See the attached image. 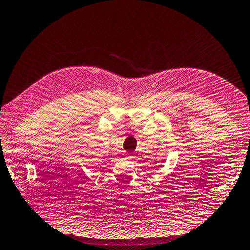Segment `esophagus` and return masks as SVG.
Instances as JSON below:
<instances>
[{"mask_svg":"<svg viewBox=\"0 0 250 250\" xmlns=\"http://www.w3.org/2000/svg\"><path fill=\"white\" fill-rule=\"evenodd\" d=\"M133 158H135V157H133L132 155H128V156H127V159H128V160H132Z\"/></svg>","mask_w":250,"mask_h":250,"instance_id":"obj_1","label":"esophagus"}]
</instances>
